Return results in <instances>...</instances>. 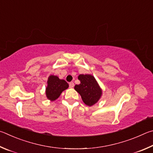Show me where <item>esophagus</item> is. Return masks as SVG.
<instances>
[{"label":"esophagus","mask_w":153,"mask_h":153,"mask_svg":"<svg viewBox=\"0 0 153 153\" xmlns=\"http://www.w3.org/2000/svg\"><path fill=\"white\" fill-rule=\"evenodd\" d=\"M74 83L73 82H71L69 83V87H70V88H73L74 87Z\"/></svg>","instance_id":"obj_1"}]
</instances>
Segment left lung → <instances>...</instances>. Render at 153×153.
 Returning a JSON list of instances; mask_svg holds the SVG:
<instances>
[{
	"instance_id": "8db88e82",
	"label": "left lung",
	"mask_w": 153,
	"mask_h": 153,
	"mask_svg": "<svg viewBox=\"0 0 153 153\" xmlns=\"http://www.w3.org/2000/svg\"><path fill=\"white\" fill-rule=\"evenodd\" d=\"M78 79L81 83L76 85L74 89L81 96L82 100L88 106H92L100 100L102 90L93 75L80 74Z\"/></svg>"
}]
</instances>
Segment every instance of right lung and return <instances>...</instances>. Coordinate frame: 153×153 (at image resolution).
<instances>
[{"instance_id": "1", "label": "right lung", "mask_w": 153, "mask_h": 153, "mask_svg": "<svg viewBox=\"0 0 153 153\" xmlns=\"http://www.w3.org/2000/svg\"><path fill=\"white\" fill-rule=\"evenodd\" d=\"M47 83L45 94L48 100L52 101L57 100L62 92L68 88V84L64 80L60 79L54 75L48 77Z\"/></svg>"}]
</instances>
